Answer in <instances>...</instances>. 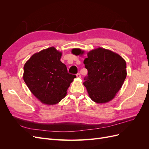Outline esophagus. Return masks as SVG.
<instances>
[{
    "instance_id": "1",
    "label": "esophagus",
    "mask_w": 149,
    "mask_h": 149,
    "mask_svg": "<svg viewBox=\"0 0 149 149\" xmlns=\"http://www.w3.org/2000/svg\"><path fill=\"white\" fill-rule=\"evenodd\" d=\"M76 77H77V78H80L81 77V74H80L78 73L77 74H76Z\"/></svg>"
}]
</instances>
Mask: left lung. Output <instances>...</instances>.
<instances>
[{
    "label": "left lung",
    "mask_w": 149,
    "mask_h": 149,
    "mask_svg": "<svg viewBox=\"0 0 149 149\" xmlns=\"http://www.w3.org/2000/svg\"><path fill=\"white\" fill-rule=\"evenodd\" d=\"M71 53L81 55L84 51L73 48ZM87 56L84 64L88 73L83 84L89 97L98 104L111 101L127 76L125 61L118 53L101 47L89 51Z\"/></svg>",
    "instance_id": "obj_1"
}]
</instances>
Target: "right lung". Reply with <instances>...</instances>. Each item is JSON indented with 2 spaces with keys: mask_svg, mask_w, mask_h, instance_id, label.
I'll return each instance as SVG.
<instances>
[{
  "mask_svg": "<svg viewBox=\"0 0 149 149\" xmlns=\"http://www.w3.org/2000/svg\"><path fill=\"white\" fill-rule=\"evenodd\" d=\"M62 53L55 47L44 49L31 56L24 66L23 79L30 91L45 104L54 105L66 95L76 75L68 73L60 61Z\"/></svg>",
  "mask_w": 149,
  "mask_h": 149,
  "instance_id": "obj_1",
  "label": "right lung"
}]
</instances>
